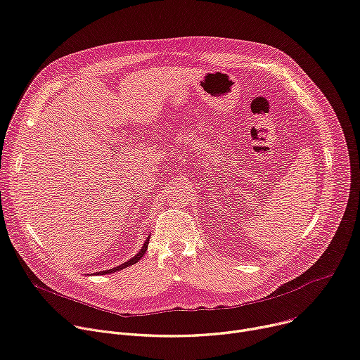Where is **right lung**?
<instances>
[{"instance_id":"obj_1","label":"right lung","mask_w":360,"mask_h":360,"mask_svg":"<svg viewBox=\"0 0 360 360\" xmlns=\"http://www.w3.org/2000/svg\"><path fill=\"white\" fill-rule=\"evenodd\" d=\"M149 238H150V236L146 238V241H145V244H143V247L141 248V251L134 257V258H130L129 261H126V263H123V264H120V266H117V267H115V269H110V270H105V271H99L97 274H109V273H116V271H119V270H123L124 267H129V266H132V264H135V263H138V261L145 255V252H146V250H148V244H149Z\"/></svg>"}]
</instances>
